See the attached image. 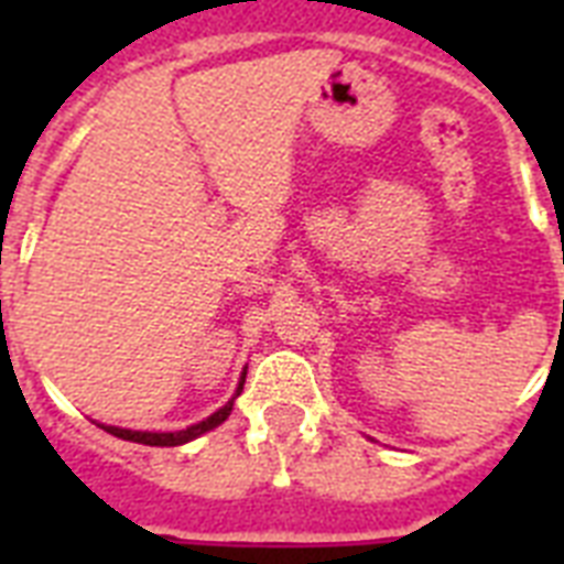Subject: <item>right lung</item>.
I'll use <instances>...</instances> for the list:
<instances>
[{"mask_svg": "<svg viewBox=\"0 0 564 564\" xmlns=\"http://www.w3.org/2000/svg\"><path fill=\"white\" fill-rule=\"evenodd\" d=\"M242 383H246V371H242V377H239L237 392L230 394L228 403H225V406H219V410L213 412V415H207V419H204V421H198V424H189V427L175 430V433H152V430L110 427V424H99V427H101V430H108L110 436L126 438V442H140V445H152V447H175V445H187V442H193V438L204 436V433H210L213 427H219L221 421L228 419L230 410H234V401H237L239 392H242Z\"/></svg>", "mask_w": 564, "mask_h": 564, "instance_id": "obj_1", "label": "right lung"}]
</instances>
